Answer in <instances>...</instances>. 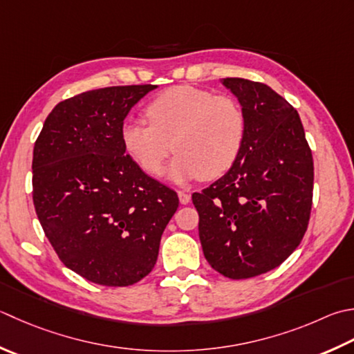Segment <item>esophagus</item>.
Listing matches in <instances>:
<instances>
[{
	"label": "esophagus",
	"instance_id": "34e87169",
	"mask_svg": "<svg viewBox=\"0 0 354 354\" xmlns=\"http://www.w3.org/2000/svg\"><path fill=\"white\" fill-rule=\"evenodd\" d=\"M178 196H179V203L181 204H189L190 203V195L189 193H185V192H178Z\"/></svg>",
	"mask_w": 354,
	"mask_h": 354
}]
</instances>
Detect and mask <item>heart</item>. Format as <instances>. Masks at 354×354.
Returning a JSON list of instances; mask_svg holds the SVG:
<instances>
[{
    "mask_svg": "<svg viewBox=\"0 0 354 354\" xmlns=\"http://www.w3.org/2000/svg\"><path fill=\"white\" fill-rule=\"evenodd\" d=\"M149 124L127 121L122 145L149 176H161L173 151L169 178L176 183L214 179L230 170L245 140V115L236 100L193 86L165 90L145 109Z\"/></svg>",
    "mask_w": 354,
    "mask_h": 354,
    "instance_id": "1",
    "label": "heart"
}]
</instances>
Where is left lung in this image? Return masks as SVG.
<instances>
[{"instance_id": "left-lung-1", "label": "left lung", "mask_w": 354, "mask_h": 354, "mask_svg": "<svg viewBox=\"0 0 354 354\" xmlns=\"http://www.w3.org/2000/svg\"><path fill=\"white\" fill-rule=\"evenodd\" d=\"M245 115V140L223 178L192 199L209 264L230 279L279 267L306 234L313 156L296 109L262 82L224 78Z\"/></svg>"}]
</instances>
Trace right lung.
<instances>
[{
  "label": "right lung",
  "mask_w": 354,
  "mask_h": 354,
  "mask_svg": "<svg viewBox=\"0 0 354 354\" xmlns=\"http://www.w3.org/2000/svg\"><path fill=\"white\" fill-rule=\"evenodd\" d=\"M158 86L88 90L61 101L33 147V204L67 268L127 287L155 267L179 199L138 167L121 140L130 109Z\"/></svg>",
  "instance_id": "add662e5"
}]
</instances>
